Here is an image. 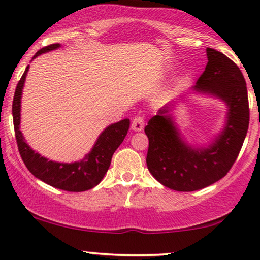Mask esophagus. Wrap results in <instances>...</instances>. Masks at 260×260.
Returning <instances> with one entry per match:
<instances>
[{
  "mask_svg": "<svg viewBox=\"0 0 260 260\" xmlns=\"http://www.w3.org/2000/svg\"><path fill=\"white\" fill-rule=\"evenodd\" d=\"M132 129L136 132H140L144 128V117L143 116H136L132 121Z\"/></svg>",
  "mask_w": 260,
  "mask_h": 260,
  "instance_id": "esophagus-1",
  "label": "esophagus"
}]
</instances>
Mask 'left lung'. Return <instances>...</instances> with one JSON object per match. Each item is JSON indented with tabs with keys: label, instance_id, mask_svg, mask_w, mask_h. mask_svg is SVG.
Returning <instances> with one entry per match:
<instances>
[{
	"label": "left lung",
	"instance_id": "8db88e82",
	"mask_svg": "<svg viewBox=\"0 0 260 260\" xmlns=\"http://www.w3.org/2000/svg\"><path fill=\"white\" fill-rule=\"evenodd\" d=\"M208 63L193 89L219 98L228 106L223 129L208 148L184 143L169 115L174 103L164 106L144 128L150 174L170 189L193 192L221 180L240 154L249 124L246 80L238 66L216 50L207 49Z\"/></svg>",
	"mask_w": 260,
	"mask_h": 260
}]
</instances>
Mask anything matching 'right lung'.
Wrapping results in <instances>:
<instances>
[{
    "mask_svg": "<svg viewBox=\"0 0 260 260\" xmlns=\"http://www.w3.org/2000/svg\"><path fill=\"white\" fill-rule=\"evenodd\" d=\"M59 47V44H52L45 46L35 53L32 58L38 57L41 53L56 50ZM29 66L25 68L22 78L18 82L16 92L12 105L13 113L14 133L22 160L24 161L26 169L31 172L35 177L41 180L50 186L58 188L68 192H83L94 188L100 183L104 176L107 172L111 164L112 155L116 149L123 142L129 128V120L124 118L117 123L110 124L109 127L100 134L96 143L92 147L91 151L86 154L84 159L72 164H63L51 161L40 154L35 153L32 149L25 143L24 137L19 129L20 124V99H22L23 86H24L25 77L28 73Z\"/></svg>",
    "mask_w": 260,
    "mask_h": 260,
    "instance_id": "1",
    "label": "right lung"
}]
</instances>
